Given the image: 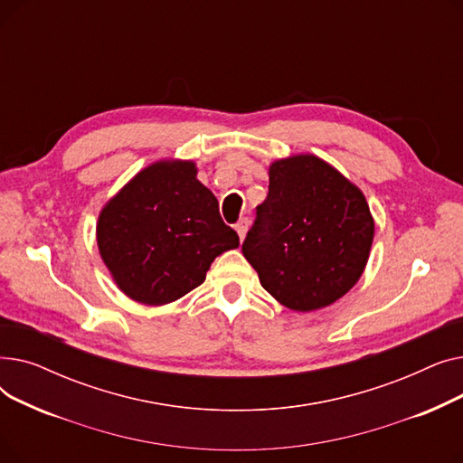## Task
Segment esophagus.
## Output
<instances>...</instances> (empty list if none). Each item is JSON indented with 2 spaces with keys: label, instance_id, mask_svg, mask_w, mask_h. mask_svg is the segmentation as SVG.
Segmentation results:
<instances>
[{
  "label": "esophagus",
  "instance_id": "1",
  "mask_svg": "<svg viewBox=\"0 0 463 463\" xmlns=\"http://www.w3.org/2000/svg\"><path fill=\"white\" fill-rule=\"evenodd\" d=\"M248 227H250V219H248V217H241V219H240V222H238V223L234 225V229H236V232H238L240 240H244V238H246Z\"/></svg>",
  "mask_w": 463,
  "mask_h": 463
}]
</instances>
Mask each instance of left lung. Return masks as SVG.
Here are the masks:
<instances>
[{
    "label": "left lung",
    "mask_w": 463,
    "mask_h": 463,
    "mask_svg": "<svg viewBox=\"0 0 463 463\" xmlns=\"http://www.w3.org/2000/svg\"><path fill=\"white\" fill-rule=\"evenodd\" d=\"M269 197L241 246L264 290L293 311L347 295L366 270L375 222L358 185L313 154L269 166Z\"/></svg>",
    "instance_id": "1"
}]
</instances>
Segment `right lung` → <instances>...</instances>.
Returning <instances> with one entry per match:
<instances>
[{"instance_id": "add662e5", "label": "right lung", "mask_w": 463, "mask_h": 463, "mask_svg": "<svg viewBox=\"0 0 463 463\" xmlns=\"http://www.w3.org/2000/svg\"><path fill=\"white\" fill-rule=\"evenodd\" d=\"M197 163H150L105 203L97 248L116 287L144 306L175 302L206 279L215 257L240 246Z\"/></svg>"}]
</instances>
